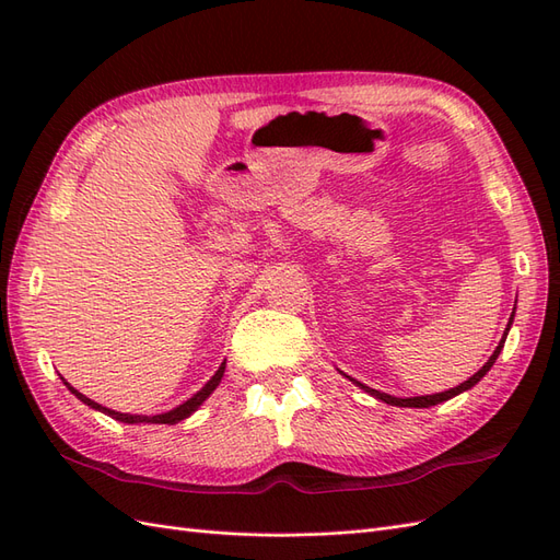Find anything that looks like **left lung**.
<instances>
[{
  "mask_svg": "<svg viewBox=\"0 0 560 560\" xmlns=\"http://www.w3.org/2000/svg\"><path fill=\"white\" fill-rule=\"evenodd\" d=\"M512 322H514V315L510 317V325H506V329H504V336H502V341L498 343V348H495V352L490 354L488 358V362L477 371V374H474L471 378H467L465 383H460L457 387H451V389H446V393H436V395H425V397H406V399H401V397H393V395H385V393H378V389H371V387H366V385H362L360 381H354V378H350L354 385H360L364 393H369L371 397H376V399H381V401H385V404H393V406H411V409H430V406H436V404H442V401H446V399H451V397H455V395H460V393H465V389H469V387H474L477 385L488 371H490V366L495 364V360H498V354H500V350L504 348V338H506V331H510V327H512Z\"/></svg>",
  "mask_w": 560,
  "mask_h": 560,
  "instance_id": "obj_1",
  "label": "left lung"
}]
</instances>
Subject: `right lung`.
I'll return each mask as SVG.
<instances>
[{"instance_id":"1","label":"right lung","mask_w":560,"mask_h":560,"mask_svg":"<svg viewBox=\"0 0 560 560\" xmlns=\"http://www.w3.org/2000/svg\"><path fill=\"white\" fill-rule=\"evenodd\" d=\"M224 369H226V362H222V366L217 369V374L202 385L198 393L191 397V399H186L184 404H179L177 409H173V411H167V413H159V416H130V413H118V411H112V409H107V406H103V404H97V401H93V399H89L86 395H81L79 389H74L70 383H67L65 378H62V383L70 387V393L77 397V399H81L83 404L86 406H91V409H95V411H103L105 416H112L114 420H118V422H128V425H138V422H156V425H175V422H179V420H184V418H189L198 406L206 401L212 393H214V387L222 383V376H224Z\"/></svg>"}]
</instances>
